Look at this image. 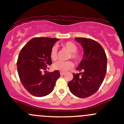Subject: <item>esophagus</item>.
<instances>
[{
  "label": "esophagus",
  "instance_id": "obj_1",
  "mask_svg": "<svg viewBox=\"0 0 124 124\" xmlns=\"http://www.w3.org/2000/svg\"><path fill=\"white\" fill-rule=\"evenodd\" d=\"M64 74H65V73H64V72L60 71V75H61V76H63Z\"/></svg>",
  "mask_w": 124,
  "mask_h": 124
}]
</instances>
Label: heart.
Wrapping results in <instances>:
<instances>
[{
	"label": "heart",
	"mask_w": 124,
	"mask_h": 124,
	"mask_svg": "<svg viewBox=\"0 0 124 124\" xmlns=\"http://www.w3.org/2000/svg\"><path fill=\"white\" fill-rule=\"evenodd\" d=\"M65 48L67 49L69 51L71 52V55L70 58H72L76 61H78L80 60V56L78 54L76 51L78 50V47L74 43L70 41L65 43L63 45ZM50 56L53 60H56L58 58V47L56 45H54L51 48L50 52ZM73 67V63L71 61H58L53 64V68L55 70H58L60 71H66L68 70L71 69Z\"/></svg>",
	"instance_id": "1"
}]
</instances>
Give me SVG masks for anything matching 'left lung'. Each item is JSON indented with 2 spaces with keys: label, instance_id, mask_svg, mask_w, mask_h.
Returning <instances> with one entry per match:
<instances>
[{
  "label": "left lung",
  "instance_id": "1",
  "mask_svg": "<svg viewBox=\"0 0 124 124\" xmlns=\"http://www.w3.org/2000/svg\"><path fill=\"white\" fill-rule=\"evenodd\" d=\"M81 45L84 55L74 74L73 79L68 83L70 91L79 98L94 94L101 86L107 72V56L104 50L99 43L86 38H75Z\"/></svg>",
  "mask_w": 124,
  "mask_h": 124
}]
</instances>
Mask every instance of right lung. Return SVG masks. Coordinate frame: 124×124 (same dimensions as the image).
<instances>
[{
  "label": "right lung",
  "instance_id": "obj_1",
  "mask_svg": "<svg viewBox=\"0 0 124 124\" xmlns=\"http://www.w3.org/2000/svg\"><path fill=\"white\" fill-rule=\"evenodd\" d=\"M59 39L47 37L33 38L25 45L19 53L17 66L18 74L25 89L36 97H43L51 93L59 71L43 74L48 65L51 64V48Z\"/></svg>",
  "mask_w": 124,
  "mask_h": 124
}]
</instances>
